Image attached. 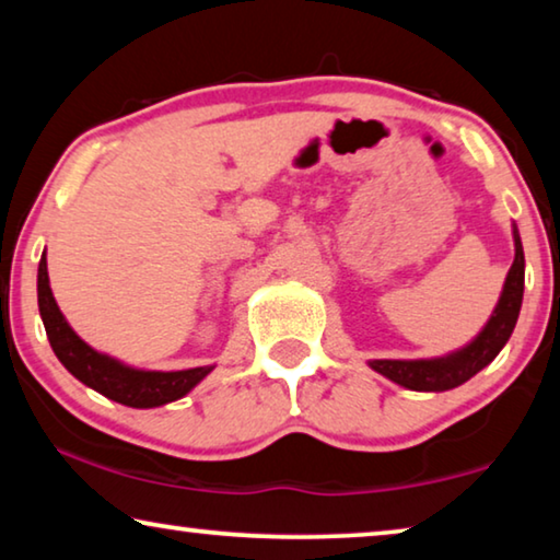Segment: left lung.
<instances>
[{
	"mask_svg": "<svg viewBox=\"0 0 560 560\" xmlns=\"http://www.w3.org/2000/svg\"><path fill=\"white\" fill-rule=\"evenodd\" d=\"M523 281H525V258L521 236L515 231V261L508 271L503 296L495 306V314L490 316L488 327L480 331V337L467 345L460 352L445 357V360H374L370 362L374 372L385 374L392 382L407 389L417 392H445L463 385L478 374L482 366L495 360L505 341L511 339L515 322H518L523 304Z\"/></svg>",
	"mask_w": 560,
	"mask_h": 560,
	"instance_id": "1",
	"label": "left lung"
}]
</instances>
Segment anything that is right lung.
I'll list each match as a JSON object with an SVG mask.
<instances>
[{
    "label": "right lung",
    "instance_id": "right-lung-1",
    "mask_svg": "<svg viewBox=\"0 0 560 560\" xmlns=\"http://www.w3.org/2000/svg\"><path fill=\"white\" fill-rule=\"evenodd\" d=\"M37 302L39 314L45 322V331L52 345L57 360L65 364V370L74 374L82 385L93 387L100 395L128 407H158L173 399L188 395L200 380L206 377L213 366H196V370L183 372H143L130 370L110 357L97 354L93 347H88L78 334L70 329L65 316L52 296L47 279V258L42 256L37 271Z\"/></svg>",
    "mask_w": 560,
    "mask_h": 560
}]
</instances>
